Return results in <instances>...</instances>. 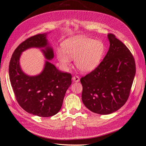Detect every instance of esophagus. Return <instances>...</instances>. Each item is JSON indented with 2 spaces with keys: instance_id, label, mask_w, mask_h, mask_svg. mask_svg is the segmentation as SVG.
<instances>
[{
  "instance_id": "obj_1",
  "label": "esophagus",
  "mask_w": 146,
  "mask_h": 146,
  "mask_svg": "<svg viewBox=\"0 0 146 146\" xmlns=\"http://www.w3.org/2000/svg\"><path fill=\"white\" fill-rule=\"evenodd\" d=\"M73 81H74V82H79V80H80V79H79V77L78 76H73Z\"/></svg>"
}]
</instances>
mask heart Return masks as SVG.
<instances>
[{
	"label": "heart",
	"instance_id": "obj_1",
	"mask_svg": "<svg viewBox=\"0 0 146 146\" xmlns=\"http://www.w3.org/2000/svg\"><path fill=\"white\" fill-rule=\"evenodd\" d=\"M63 51H57V58L64 67L70 64V59H75L76 67L88 72L95 69L104 56L106 47L101 40H96L82 36H75L62 44Z\"/></svg>",
	"mask_w": 146,
	"mask_h": 146
}]
</instances>
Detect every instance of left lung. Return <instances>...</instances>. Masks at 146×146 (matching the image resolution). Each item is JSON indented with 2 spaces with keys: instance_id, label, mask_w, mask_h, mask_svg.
I'll use <instances>...</instances> for the list:
<instances>
[{
  "instance_id": "obj_1",
  "label": "left lung",
  "mask_w": 146,
  "mask_h": 146,
  "mask_svg": "<svg viewBox=\"0 0 146 146\" xmlns=\"http://www.w3.org/2000/svg\"><path fill=\"white\" fill-rule=\"evenodd\" d=\"M110 47L104 58L93 71L81 78L82 101L90 111L112 113L127 101L136 65L129 48L115 35L108 34Z\"/></svg>"
}]
</instances>
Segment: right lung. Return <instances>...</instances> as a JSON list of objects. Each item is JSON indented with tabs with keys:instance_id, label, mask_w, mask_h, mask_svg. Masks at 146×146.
<instances>
[{
	"instance_id": "right-lung-1",
	"label": "right lung",
	"mask_w": 146,
	"mask_h": 146,
	"mask_svg": "<svg viewBox=\"0 0 146 146\" xmlns=\"http://www.w3.org/2000/svg\"><path fill=\"white\" fill-rule=\"evenodd\" d=\"M46 35H37L22 42L13 52L9 65L10 82L18 104L27 112L40 117L51 116L59 112L72 84L71 74L60 71L48 61L37 76H28L22 71L20 56L28 48H45L42 51L45 58H53V51L48 46Z\"/></svg>"
}]
</instances>
